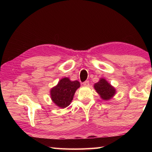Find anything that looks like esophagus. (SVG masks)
<instances>
[{"mask_svg": "<svg viewBox=\"0 0 152 152\" xmlns=\"http://www.w3.org/2000/svg\"><path fill=\"white\" fill-rule=\"evenodd\" d=\"M82 84H83V85H84V86H88L89 84H90L89 81H85V82H84Z\"/></svg>", "mask_w": 152, "mask_h": 152, "instance_id": "34e87169", "label": "esophagus"}]
</instances>
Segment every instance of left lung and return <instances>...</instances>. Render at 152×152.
Instances as JSON below:
<instances>
[{
  "label": "left lung",
  "instance_id": "8db88e82",
  "mask_svg": "<svg viewBox=\"0 0 152 152\" xmlns=\"http://www.w3.org/2000/svg\"><path fill=\"white\" fill-rule=\"evenodd\" d=\"M94 87L103 100H109L115 93V89L104 78L100 80L99 82L94 84Z\"/></svg>",
  "mask_w": 152,
  "mask_h": 152
}]
</instances>
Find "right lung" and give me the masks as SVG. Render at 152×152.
<instances>
[{"instance_id":"add662e5","label":"right lung","mask_w":152,"mask_h":152,"mask_svg":"<svg viewBox=\"0 0 152 152\" xmlns=\"http://www.w3.org/2000/svg\"><path fill=\"white\" fill-rule=\"evenodd\" d=\"M80 86L78 81H71L68 78H62L57 86L51 90V99L59 107L66 108L70 105Z\"/></svg>"}]
</instances>
